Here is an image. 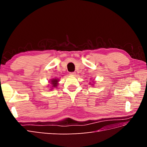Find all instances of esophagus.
I'll use <instances>...</instances> for the list:
<instances>
[{
	"label": "esophagus",
	"mask_w": 147,
	"mask_h": 147,
	"mask_svg": "<svg viewBox=\"0 0 147 147\" xmlns=\"http://www.w3.org/2000/svg\"><path fill=\"white\" fill-rule=\"evenodd\" d=\"M69 75H72V76H75V75H76V73H75V72H70Z\"/></svg>",
	"instance_id": "esophagus-1"
}]
</instances>
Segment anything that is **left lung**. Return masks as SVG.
I'll return each instance as SVG.
<instances>
[{
  "mask_svg": "<svg viewBox=\"0 0 147 147\" xmlns=\"http://www.w3.org/2000/svg\"><path fill=\"white\" fill-rule=\"evenodd\" d=\"M90 79H91V80H92V78H90ZM92 83H90V85H91V86H92L93 84H95V83H94V80H92Z\"/></svg>",
  "mask_w": 147,
  "mask_h": 147,
  "instance_id": "8db88e82",
  "label": "left lung"
}]
</instances>
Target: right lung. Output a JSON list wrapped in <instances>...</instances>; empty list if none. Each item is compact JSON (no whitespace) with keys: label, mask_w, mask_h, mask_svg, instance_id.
<instances>
[{"label":"right lung","mask_w":147,"mask_h":147,"mask_svg":"<svg viewBox=\"0 0 147 147\" xmlns=\"http://www.w3.org/2000/svg\"><path fill=\"white\" fill-rule=\"evenodd\" d=\"M59 79L57 78H52L51 80H49L48 83H50V84H48V86L51 85L50 86V89H49V90H53V88H57V85H58V84H59Z\"/></svg>","instance_id":"add662e5"}]
</instances>
